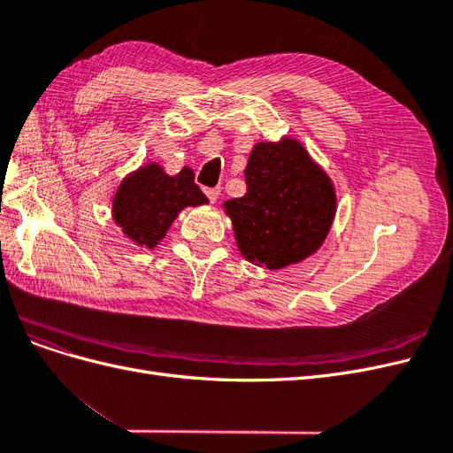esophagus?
Here are the masks:
<instances>
[{
    "label": "esophagus",
    "mask_w": 453,
    "mask_h": 453,
    "mask_svg": "<svg viewBox=\"0 0 453 453\" xmlns=\"http://www.w3.org/2000/svg\"><path fill=\"white\" fill-rule=\"evenodd\" d=\"M203 193H205V196L210 198V202H211V203H215V202H217V198H219V195H221V190H219V188H205Z\"/></svg>",
    "instance_id": "esophagus-1"
}]
</instances>
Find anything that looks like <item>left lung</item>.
<instances>
[{
  "label": "left lung",
  "mask_w": 453,
  "mask_h": 453,
  "mask_svg": "<svg viewBox=\"0 0 453 453\" xmlns=\"http://www.w3.org/2000/svg\"><path fill=\"white\" fill-rule=\"evenodd\" d=\"M245 185V195L225 202V210L250 263L278 270L323 243L336 211L334 187L296 140L257 143Z\"/></svg>",
  "instance_id": "obj_1"
}]
</instances>
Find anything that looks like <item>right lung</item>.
Returning <instances> with one entry per match:
<instances>
[{
    "instance_id": "right-lung-1",
    "label": "right lung",
    "mask_w": 453,
    "mask_h": 453,
    "mask_svg": "<svg viewBox=\"0 0 453 453\" xmlns=\"http://www.w3.org/2000/svg\"><path fill=\"white\" fill-rule=\"evenodd\" d=\"M208 198L195 183V173L183 168L177 175L164 173L158 164L130 173L117 188L113 219L125 234L142 248L153 250L187 205L205 203Z\"/></svg>"
}]
</instances>
